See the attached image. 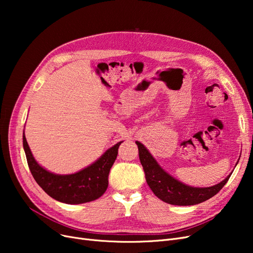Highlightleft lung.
Wrapping results in <instances>:
<instances>
[{"label": "left lung", "instance_id": "left-lung-1", "mask_svg": "<svg viewBox=\"0 0 253 253\" xmlns=\"http://www.w3.org/2000/svg\"><path fill=\"white\" fill-rule=\"evenodd\" d=\"M138 145L139 159L142 165L145 180L149 187L158 198L165 203L175 206H192L201 204L217 194L223 188L230 175L215 186L208 188H194L173 178L171 175L166 173L158 166L156 160L152 157L149 151L143 147V144L136 141Z\"/></svg>", "mask_w": 253, "mask_h": 253}]
</instances>
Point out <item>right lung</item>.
Masks as SVG:
<instances>
[{
    "label": "right lung",
    "mask_w": 253,
    "mask_h": 253,
    "mask_svg": "<svg viewBox=\"0 0 253 253\" xmlns=\"http://www.w3.org/2000/svg\"><path fill=\"white\" fill-rule=\"evenodd\" d=\"M120 143L115 144L96 163L80 172L71 175H57L38 165L23 133V147L27 164L38 185L50 197L71 205L88 203L103 195L109 186L110 170L116 160Z\"/></svg>",
    "instance_id": "add662e5"
}]
</instances>
